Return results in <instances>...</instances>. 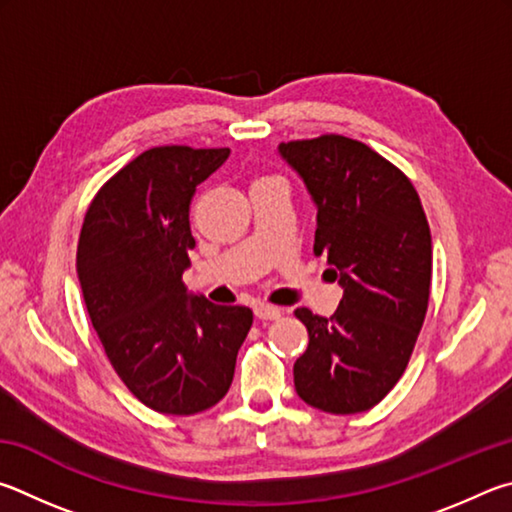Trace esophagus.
<instances>
[{"instance_id": "obj_1", "label": "esophagus", "mask_w": 512, "mask_h": 512, "mask_svg": "<svg viewBox=\"0 0 512 512\" xmlns=\"http://www.w3.org/2000/svg\"><path fill=\"white\" fill-rule=\"evenodd\" d=\"M254 315L261 321H274V319H279L283 312H281V308L270 306V303H258V306L254 308Z\"/></svg>"}]
</instances>
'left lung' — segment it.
Returning <instances> with one entry per match:
<instances>
[{"label":"left lung","instance_id":"left-lung-1","mask_svg":"<svg viewBox=\"0 0 512 512\" xmlns=\"http://www.w3.org/2000/svg\"><path fill=\"white\" fill-rule=\"evenodd\" d=\"M317 204L315 256L344 288L333 317L297 308L308 348L294 389L328 414H360L396 387L429 306L432 233L411 179L342 134L279 146Z\"/></svg>","mask_w":512,"mask_h":512}]
</instances>
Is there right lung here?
I'll list each match as a JSON object with an SVG mask.
<instances>
[{
	"label": "right lung",
	"mask_w": 512,
	"mask_h": 512,
	"mask_svg": "<svg viewBox=\"0 0 512 512\" xmlns=\"http://www.w3.org/2000/svg\"><path fill=\"white\" fill-rule=\"evenodd\" d=\"M229 148L159 146L98 188L76 267L107 360L152 411L193 416L227 396L254 315L186 294L195 238L188 209Z\"/></svg>",
	"instance_id": "1"
}]
</instances>
